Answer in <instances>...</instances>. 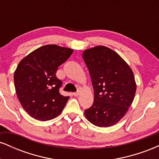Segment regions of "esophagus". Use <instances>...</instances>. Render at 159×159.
Returning <instances> with one entry per match:
<instances>
[{
    "label": "esophagus",
    "mask_w": 159,
    "mask_h": 159,
    "mask_svg": "<svg viewBox=\"0 0 159 159\" xmlns=\"http://www.w3.org/2000/svg\"><path fill=\"white\" fill-rule=\"evenodd\" d=\"M73 95H74V96H78L80 95V91H78V92L74 93Z\"/></svg>",
    "instance_id": "obj_1"
}]
</instances>
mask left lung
Returning <instances> with one entry per match:
<instances>
[{"label":"left lung","instance_id":"obj_1","mask_svg":"<svg viewBox=\"0 0 159 159\" xmlns=\"http://www.w3.org/2000/svg\"><path fill=\"white\" fill-rule=\"evenodd\" d=\"M92 81L94 102L84 115L98 127L117 123L127 113L136 93L132 69L117 53L99 45L83 52Z\"/></svg>","mask_w":159,"mask_h":159}]
</instances>
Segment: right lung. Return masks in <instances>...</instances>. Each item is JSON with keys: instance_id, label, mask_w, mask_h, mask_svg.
I'll list each match as a JSON object with an SVG mask.
<instances>
[{"instance_id": "1", "label": "right lung", "mask_w": 159, "mask_h": 159, "mask_svg": "<svg viewBox=\"0 0 159 159\" xmlns=\"http://www.w3.org/2000/svg\"><path fill=\"white\" fill-rule=\"evenodd\" d=\"M72 52L71 48L46 45L30 53L18 65L14 73L16 94L34 119L47 121L63 111L69 97L60 93L62 81L56 72Z\"/></svg>"}]
</instances>
